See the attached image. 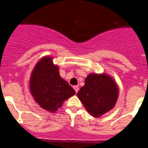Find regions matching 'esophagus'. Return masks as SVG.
<instances>
[{
  "instance_id": "esophagus-1",
  "label": "esophagus",
  "mask_w": 148,
  "mask_h": 148,
  "mask_svg": "<svg viewBox=\"0 0 148 148\" xmlns=\"http://www.w3.org/2000/svg\"><path fill=\"white\" fill-rule=\"evenodd\" d=\"M74 90H75L76 93L78 92V90H79V88H78V86H74Z\"/></svg>"
}]
</instances>
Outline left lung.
I'll return each mask as SVG.
<instances>
[{"mask_svg": "<svg viewBox=\"0 0 148 148\" xmlns=\"http://www.w3.org/2000/svg\"><path fill=\"white\" fill-rule=\"evenodd\" d=\"M77 95L90 115L99 117L114 107L119 88L112 77L106 74H90Z\"/></svg>", "mask_w": 148, "mask_h": 148, "instance_id": "obj_1", "label": "left lung"}]
</instances>
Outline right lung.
Wrapping results in <instances>:
<instances>
[{
    "label": "right lung",
    "mask_w": 148,
    "mask_h": 148,
    "mask_svg": "<svg viewBox=\"0 0 148 148\" xmlns=\"http://www.w3.org/2000/svg\"><path fill=\"white\" fill-rule=\"evenodd\" d=\"M52 58H41L32 72L29 88L36 102L42 108L54 113L63 102L76 94L59 73V68L53 63Z\"/></svg>",
    "instance_id": "1"
}]
</instances>
